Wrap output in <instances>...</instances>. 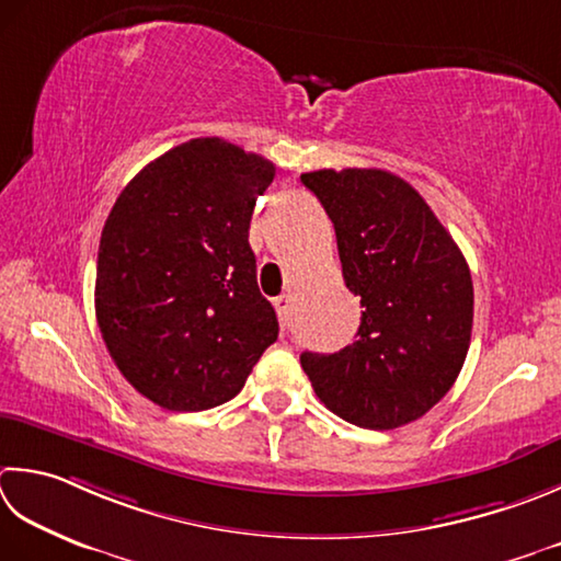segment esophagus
<instances>
[{
    "label": "esophagus",
    "mask_w": 561,
    "mask_h": 561,
    "mask_svg": "<svg viewBox=\"0 0 561 561\" xmlns=\"http://www.w3.org/2000/svg\"><path fill=\"white\" fill-rule=\"evenodd\" d=\"M274 309H277V316H279L282 325L287 328V323H289V313H291V296H289V294H282V296H277V299H274Z\"/></svg>",
    "instance_id": "obj_1"
}]
</instances>
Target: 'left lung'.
Instances as JSON below:
<instances>
[{
  "label": "left lung",
  "instance_id": "1",
  "mask_svg": "<svg viewBox=\"0 0 561 561\" xmlns=\"http://www.w3.org/2000/svg\"><path fill=\"white\" fill-rule=\"evenodd\" d=\"M301 182L335 226L343 277L362 306L353 345L301 355L316 397L369 431L419 421L453 389L469 350L474 287L462 250L387 170H316Z\"/></svg>",
  "mask_w": 561,
  "mask_h": 561
}]
</instances>
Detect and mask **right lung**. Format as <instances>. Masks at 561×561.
I'll return each instance as SVG.
<instances>
[{"mask_svg": "<svg viewBox=\"0 0 561 561\" xmlns=\"http://www.w3.org/2000/svg\"><path fill=\"white\" fill-rule=\"evenodd\" d=\"M274 164L194 138L146 164L99 240L94 309L108 355L142 397L206 411L243 389L279 323L248 243Z\"/></svg>", "mask_w": 561, "mask_h": 561, "instance_id": "add662e5", "label": "right lung"}]
</instances>
